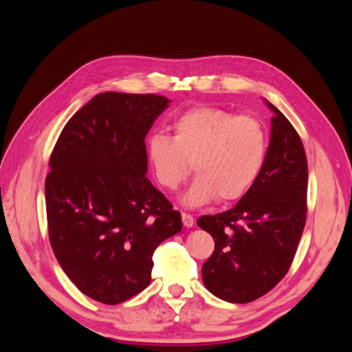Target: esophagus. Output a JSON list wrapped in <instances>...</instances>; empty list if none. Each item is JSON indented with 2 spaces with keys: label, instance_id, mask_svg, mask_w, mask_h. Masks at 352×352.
Returning <instances> with one entry per match:
<instances>
[{
  "label": "esophagus",
  "instance_id": "1",
  "mask_svg": "<svg viewBox=\"0 0 352 352\" xmlns=\"http://www.w3.org/2000/svg\"><path fill=\"white\" fill-rule=\"evenodd\" d=\"M182 221L185 228H192L194 226V217L190 214H186V212H182Z\"/></svg>",
  "mask_w": 352,
  "mask_h": 352
}]
</instances>
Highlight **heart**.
I'll use <instances>...</instances> for the list:
<instances>
[{
  "label": "heart",
  "mask_w": 352,
  "mask_h": 352,
  "mask_svg": "<svg viewBox=\"0 0 352 352\" xmlns=\"http://www.w3.org/2000/svg\"><path fill=\"white\" fill-rule=\"evenodd\" d=\"M172 136L154 133L146 157L158 185L175 190L192 163L197 177L182 204L199 207L219 197L235 201L257 180L267 153L263 124L251 116H235L217 107H194L176 116Z\"/></svg>",
  "instance_id": "obj_1"
}]
</instances>
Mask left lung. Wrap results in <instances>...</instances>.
<instances>
[{"instance_id":"1","label":"left lung","mask_w":352,"mask_h":352,"mask_svg":"<svg viewBox=\"0 0 352 352\" xmlns=\"http://www.w3.org/2000/svg\"><path fill=\"white\" fill-rule=\"evenodd\" d=\"M264 102L273 117L257 180L233 208L197 220L214 239L202 282L228 302L247 304L273 289L289 270L305 225L308 167L301 138L272 102Z\"/></svg>"}]
</instances>
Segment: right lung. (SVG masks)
I'll return each mask as SVG.
<instances>
[{"label":"right lung","instance_id":"1","mask_svg":"<svg viewBox=\"0 0 352 352\" xmlns=\"http://www.w3.org/2000/svg\"><path fill=\"white\" fill-rule=\"evenodd\" d=\"M170 100L102 92L63 129L50 158V242L78 289L120 304L151 282L153 254L182 230L180 212L146 177L145 136Z\"/></svg>","mask_w":352,"mask_h":352}]
</instances>
